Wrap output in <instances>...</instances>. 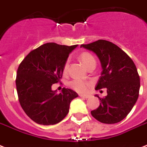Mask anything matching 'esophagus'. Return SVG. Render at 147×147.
<instances>
[{
    "instance_id": "34e87169",
    "label": "esophagus",
    "mask_w": 147,
    "mask_h": 147,
    "mask_svg": "<svg viewBox=\"0 0 147 147\" xmlns=\"http://www.w3.org/2000/svg\"><path fill=\"white\" fill-rule=\"evenodd\" d=\"M79 96L82 97V98H89V95L88 94H79Z\"/></svg>"
}]
</instances>
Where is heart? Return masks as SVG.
<instances>
[{"label":"heart","mask_w":147,"mask_h":147,"mask_svg":"<svg viewBox=\"0 0 147 147\" xmlns=\"http://www.w3.org/2000/svg\"><path fill=\"white\" fill-rule=\"evenodd\" d=\"M79 58L86 68L89 66L90 65L94 64V63L95 64V59H94V56L88 52H84V53H81ZM68 68H69V61H66L64 64V66H63V71L66 72ZM88 85H89L88 82L82 80V79H79V78H76L70 82V86H71V88H73L74 90H76V92H86Z\"/></svg>","instance_id":"obj_1"}]
</instances>
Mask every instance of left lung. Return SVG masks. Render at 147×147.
Here are the masks:
<instances>
[{"mask_svg": "<svg viewBox=\"0 0 147 147\" xmlns=\"http://www.w3.org/2000/svg\"><path fill=\"white\" fill-rule=\"evenodd\" d=\"M81 47L94 52L101 63L103 70L95 89L107 88V96L97 95L100 105L91 114L101 123H118L127 116L139 97L137 67L125 52L107 40H98Z\"/></svg>", "mask_w": 147, "mask_h": 147, "instance_id": "1", "label": "left lung"}]
</instances>
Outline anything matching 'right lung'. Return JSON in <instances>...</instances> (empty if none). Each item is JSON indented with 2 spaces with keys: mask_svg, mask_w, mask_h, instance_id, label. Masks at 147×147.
Listing matches in <instances>:
<instances>
[{
  "mask_svg": "<svg viewBox=\"0 0 147 147\" xmlns=\"http://www.w3.org/2000/svg\"><path fill=\"white\" fill-rule=\"evenodd\" d=\"M76 47L47 42L31 51L20 62L16 78L18 99L26 115L36 123L60 122L69 113L71 100L78 96L69 88H63L56 94L51 88L62 78L64 64Z\"/></svg>",
  "mask_w": 147,
  "mask_h": 147,
  "instance_id": "add662e5",
  "label": "right lung"
}]
</instances>
